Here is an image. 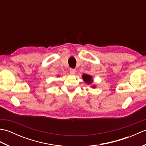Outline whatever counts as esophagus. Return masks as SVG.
<instances>
[{
    "instance_id": "1",
    "label": "esophagus",
    "mask_w": 146,
    "mask_h": 146,
    "mask_svg": "<svg viewBox=\"0 0 146 146\" xmlns=\"http://www.w3.org/2000/svg\"><path fill=\"white\" fill-rule=\"evenodd\" d=\"M76 72V70L75 69H74V68H70V73L71 74V75H74V74Z\"/></svg>"
}]
</instances>
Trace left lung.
I'll return each instance as SVG.
<instances>
[{
    "instance_id": "8db88e82",
    "label": "left lung",
    "mask_w": 146,
    "mask_h": 146,
    "mask_svg": "<svg viewBox=\"0 0 146 146\" xmlns=\"http://www.w3.org/2000/svg\"><path fill=\"white\" fill-rule=\"evenodd\" d=\"M82 78L83 79V80L86 82L88 83V84H90V83H92V76H90L88 75H87V74H86V75H83Z\"/></svg>"
}]
</instances>
